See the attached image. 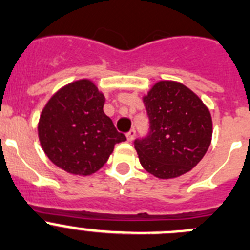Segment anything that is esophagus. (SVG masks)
I'll list each match as a JSON object with an SVG mask.
<instances>
[{
  "instance_id": "obj_1",
  "label": "esophagus",
  "mask_w": 250,
  "mask_h": 250,
  "mask_svg": "<svg viewBox=\"0 0 250 250\" xmlns=\"http://www.w3.org/2000/svg\"><path fill=\"white\" fill-rule=\"evenodd\" d=\"M134 136H136V130L130 129L129 132L127 133V141L128 142H132L133 139H134Z\"/></svg>"
}]
</instances>
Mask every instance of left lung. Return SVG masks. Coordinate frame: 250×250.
Returning <instances> with one entry per match:
<instances>
[{"mask_svg":"<svg viewBox=\"0 0 250 250\" xmlns=\"http://www.w3.org/2000/svg\"><path fill=\"white\" fill-rule=\"evenodd\" d=\"M150 132L136 141L142 167L158 179H174L201 162L212 141L209 109L192 90L162 80L143 96Z\"/></svg>","mask_w":250,"mask_h":250,"instance_id":"1","label":"left lung"}]
</instances>
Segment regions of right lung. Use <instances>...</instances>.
Segmentation results:
<instances>
[{"mask_svg":"<svg viewBox=\"0 0 250 250\" xmlns=\"http://www.w3.org/2000/svg\"><path fill=\"white\" fill-rule=\"evenodd\" d=\"M104 95L88 79L72 81L50 97L38 122V137L51 163L72 175L101 169L114 146L125 141L104 112Z\"/></svg>","mask_w":250,"mask_h":250,"instance_id":"obj_1","label":"right lung"}]
</instances>
